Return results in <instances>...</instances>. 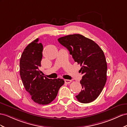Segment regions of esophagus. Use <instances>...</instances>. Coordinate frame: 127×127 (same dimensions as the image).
Wrapping results in <instances>:
<instances>
[{
	"instance_id": "34e87169",
	"label": "esophagus",
	"mask_w": 127,
	"mask_h": 127,
	"mask_svg": "<svg viewBox=\"0 0 127 127\" xmlns=\"http://www.w3.org/2000/svg\"><path fill=\"white\" fill-rule=\"evenodd\" d=\"M64 82L66 84H70L71 82H72V81H71V80H69V79H65Z\"/></svg>"
}]
</instances>
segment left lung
I'll use <instances>...</instances> for the list:
<instances>
[{
    "label": "left lung",
    "instance_id": "obj_1",
    "mask_svg": "<svg viewBox=\"0 0 127 127\" xmlns=\"http://www.w3.org/2000/svg\"><path fill=\"white\" fill-rule=\"evenodd\" d=\"M58 41L82 66L80 83L83 89L76 98L81 103L93 101L102 92L107 80V65L103 51L95 42L80 34L69 35Z\"/></svg>",
    "mask_w": 127,
    "mask_h": 127
}]
</instances>
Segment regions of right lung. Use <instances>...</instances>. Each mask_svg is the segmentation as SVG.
Instances as JSON below:
<instances>
[{
  "label": "right lung",
  "instance_id": "obj_1",
  "mask_svg": "<svg viewBox=\"0 0 127 127\" xmlns=\"http://www.w3.org/2000/svg\"><path fill=\"white\" fill-rule=\"evenodd\" d=\"M38 38L25 48L20 61V74L26 90L32 99L40 105H48L56 98L58 90L64 84L62 79H49L40 70L43 45Z\"/></svg>",
  "mask_w": 127,
  "mask_h": 127
}]
</instances>
